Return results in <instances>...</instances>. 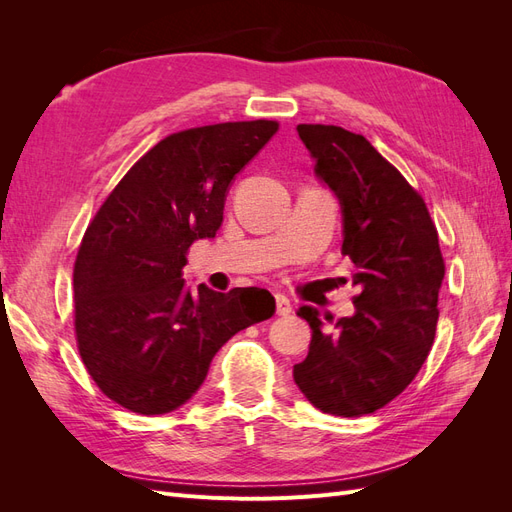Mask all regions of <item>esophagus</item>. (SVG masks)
Returning a JSON list of instances; mask_svg holds the SVG:
<instances>
[{
    "instance_id": "esophagus-1",
    "label": "esophagus",
    "mask_w": 512,
    "mask_h": 512,
    "mask_svg": "<svg viewBox=\"0 0 512 512\" xmlns=\"http://www.w3.org/2000/svg\"><path fill=\"white\" fill-rule=\"evenodd\" d=\"M275 305H277V316H288L292 312V303L284 294H275Z\"/></svg>"
}]
</instances>
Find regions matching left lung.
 <instances>
[{"instance_id":"obj_1","label":"left lung","mask_w":512,"mask_h":512,"mask_svg":"<svg viewBox=\"0 0 512 512\" xmlns=\"http://www.w3.org/2000/svg\"><path fill=\"white\" fill-rule=\"evenodd\" d=\"M297 130L342 203V254L361 292L350 318L299 309L312 344L292 376L318 410L363 416L404 393L433 346L446 269L438 230L423 196L365 136L322 123Z\"/></svg>"}]
</instances>
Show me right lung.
<instances>
[{"instance_id": "add662e5", "label": "right lung", "mask_w": 512, "mask_h": 512, "mask_svg": "<svg viewBox=\"0 0 512 512\" xmlns=\"http://www.w3.org/2000/svg\"><path fill=\"white\" fill-rule=\"evenodd\" d=\"M280 128L226 121L170 134L89 222L74 262V333L87 374L115 404L164 414L203 384L228 339L275 314L265 288H183L185 254L224 222L226 190Z\"/></svg>"}]
</instances>
